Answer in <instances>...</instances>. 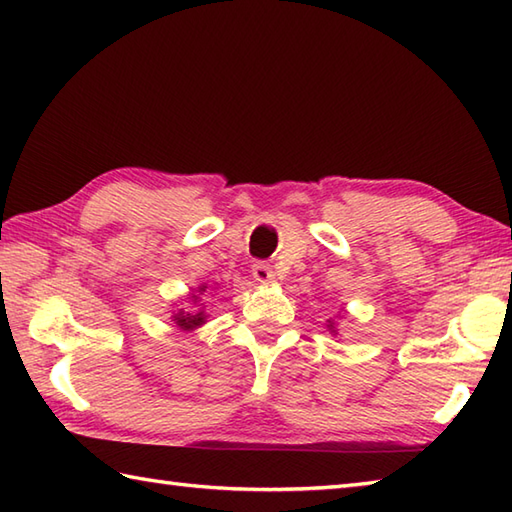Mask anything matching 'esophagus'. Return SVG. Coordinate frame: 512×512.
<instances>
[{
	"label": "esophagus",
	"instance_id": "obj_1",
	"mask_svg": "<svg viewBox=\"0 0 512 512\" xmlns=\"http://www.w3.org/2000/svg\"><path fill=\"white\" fill-rule=\"evenodd\" d=\"M253 277H255V281H259V284H270L275 275H273V268H270V264L255 262L253 264Z\"/></svg>",
	"mask_w": 512,
	"mask_h": 512
}]
</instances>
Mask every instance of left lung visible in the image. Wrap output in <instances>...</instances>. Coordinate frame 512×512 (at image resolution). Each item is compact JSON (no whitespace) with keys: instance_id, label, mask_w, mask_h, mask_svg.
Listing matches in <instances>:
<instances>
[{"instance_id":"8db88e82","label":"left lung","mask_w":512,"mask_h":512,"mask_svg":"<svg viewBox=\"0 0 512 512\" xmlns=\"http://www.w3.org/2000/svg\"><path fill=\"white\" fill-rule=\"evenodd\" d=\"M328 330H332V332H336V330H334V323H332V321H328Z\"/></svg>"}]
</instances>
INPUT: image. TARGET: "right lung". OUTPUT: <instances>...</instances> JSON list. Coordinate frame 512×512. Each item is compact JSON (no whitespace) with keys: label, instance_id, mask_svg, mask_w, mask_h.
<instances>
[{"label":"right lung","instance_id":"right-lung-1","mask_svg":"<svg viewBox=\"0 0 512 512\" xmlns=\"http://www.w3.org/2000/svg\"><path fill=\"white\" fill-rule=\"evenodd\" d=\"M204 290H206V286H200V288H198L200 295H202ZM193 299L198 301V297H195V295H193ZM173 321H176V325H178L180 330H195V328H200V325L206 321V314H204V310L195 312V314L178 310L176 314H173Z\"/></svg>","mask_w":512,"mask_h":512}]
</instances>
